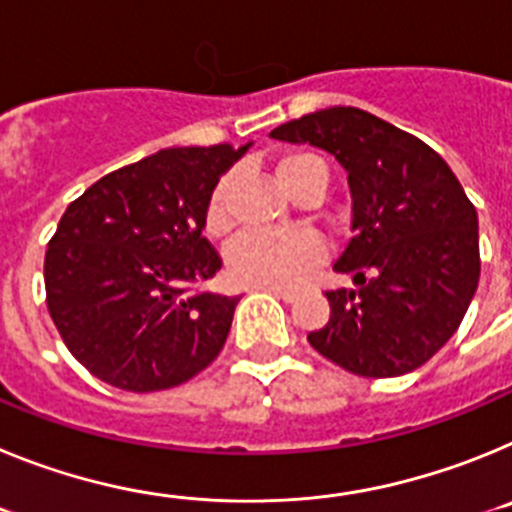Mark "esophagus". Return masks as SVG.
I'll return each mask as SVG.
<instances>
[{
    "mask_svg": "<svg viewBox=\"0 0 512 512\" xmlns=\"http://www.w3.org/2000/svg\"><path fill=\"white\" fill-rule=\"evenodd\" d=\"M261 289H264V292H269V295L279 297V300H284V302H295L297 300L295 289H282V287H261Z\"/></svg>",
    "mask_w": 512,
    "mask_h": 512,
    "instance_id": "esophagus-1",
    "label": "esophagus"
}]
</instances>
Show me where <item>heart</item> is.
Segmentation results:
<instances>
[{"mask_svg":"<svg viewBox=\"0 0 512 512\" xmlns=\"http://www.w3.org/2000/svg\"><path fill=\"white\" fill-rule=\"evenodd\" d=\"M277 179L284 189L295 187L310 171H320L328 176L323 158L307 151L287 153L277 161ZM230 176L220 179L210 194L205 212V230L210 235H223L230 228ZM320 259V243L310 233L287 230V233H271V230H251L235 238L225 251V271L228 277L246 287H292L300 282L307 271Z\"/></svg>","mask_w":512,"mask_h":512,"instance_id":"1","label":"heart"}]
</instances>
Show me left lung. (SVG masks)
Returning a JSON list of instances; mask_svg holds the SVG:
<instances>
[{
	"label": "left lung",
	"instance_id": "left-lung-1",
	"mask_svg": "<svg viewBox=\"0 0 512 512\" xmlns=\"http://www.w3.org/2000/svg\"><path fill=\"white\" fill-rule=\"evenodd\" d=\"M271 138L336 156L351 189V241L333 264L354 289L325 292L330 318L307 341L359 377H400L459 328L479 282L477 210L423 140L359 107L289 120Z\"/></svg>",
	"mask_w": 512,
	"mask_h": 512
}]
</instances>
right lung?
<instances>
[{
  "label": "right lung",
  "mask_w": 512,
  "mask_h": 512,
  "mask_svg": "<svg viewBox=\"0 0 512 512\" xmlns=\"http://www.w3.org/2000/svg\"><path fill=\"white\" fill-rule=\"evenodd\" d=\"M248 148H164L66 207L45 251V302L97 379L128 392L169 390L223 351L241 297L189 287L223 266L202 235L207 202Z\"/></svg>",
  "instance_id": "add662e5"
}]
</instances>
